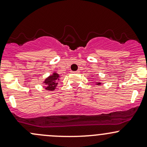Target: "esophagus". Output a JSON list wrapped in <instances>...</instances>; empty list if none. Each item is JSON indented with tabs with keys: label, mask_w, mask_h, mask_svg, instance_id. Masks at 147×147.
<instances>
[{
	"label": "esophagus",
	"mask_w": 147,
	"mask_h": 147,
	"mask_svg": "<svg viewBox=\"0 0 147 147\" xmlns=\"http://www.w3.org/2000/svg\"><path fill=\"white\" fill-rule=\"evenodd\" d=\"M74 74H78L80 73V71L78 70V71H74Z\"/></svg>",
	"instance_id": "34e87169"
}]
</instances>
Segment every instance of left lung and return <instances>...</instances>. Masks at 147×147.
I'll list each match as a JSON object with an SVG mask.
<instances>
[{
    "mask_svg": "<svg viewBox=\"0 0 147 147\" xmlns=\"http://www.w3.org/2000/svg\"><path fill=\"white\" fill-rule=\"evenodd\" d=\"M95 85L96 86H100V85H102V83H101L100 82H96Z\"/></svg>",
    "mask_w": 147,
    "mask_h": 147,
    "instance_id": "8db88e82",
    "label": "left lung"
}]
</instances>
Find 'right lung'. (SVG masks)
Here are the masks:
<instances>
[{
	"instance_id": "right-lung-1",
	"label": "right lung",
	"mask_w": 147,
	"mask_h": 147,
	"mask_svg": "<svg viewBox=\"0 0 147 147\" xmlns=\"http://www.w3.org/2000/svg\"><path fill=\"white\" fill-rule=\"evenodd\" d=\"M60 76L57 72H53L51 75L47 77L44 81L42 82L45 85V89L48 91H54L57 88V86L58 85V81L60 78Z\"/></svg>"
}]
</instances>
